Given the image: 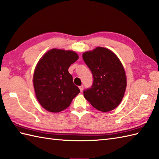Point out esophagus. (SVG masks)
Wrapping results in <instances>:
<instances>
[{
    "label": "esophagus",
    "instance_id": "34e87169",
    "mask_svg": "<svg viewBox=\"0 0 159 159\" xmlns=\"http://www.w3.org/2000/svg\"><path fill=\"white\" fill-rule=\"evenodd\" d=\"M79 89H80V91L81 92H82L83 91V90H84V86H79Z\"/></svg>",
    "mask_w": 159,
    "mask_h": 159
}]
</instances>
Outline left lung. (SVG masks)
<instances>
[{
	"label": "left lung",
	"mask_w": 159,
	"mask_h": 159,
	"mask_svg": "<svg viewBox=\"0 0 159 159\" xmlns=\"http://www.w3.org/2000/svg\"><path fill=\"white\" fill-rule=\"evenodd\" d=\"M84 61L93 75L91 88L84 91V96L93 106L102 112L115 109L120 103L126 87L124 67L114 52L97 47L84 52Z\"/></svg>",
	"instance_id": "obj_1"
}]
</instances>
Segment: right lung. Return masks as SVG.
Listing matches in <instances>:
<instances>
[{"label": "right lung", "mask_w": 159, "mask_h": 159, "mask_svg": "<svg viewBox=\"0 0 159 159\" xmlns=\"http://www.w3.org/2000/svg\"><path fill=\"white\" fill-rule=\"evenodd\" d=\"M78 58L73 51L52 49L38 62L33 86L37 99L47 111L56 113L64 110L80 93L68 71L70 65Z\"/></svg>", "instance_id": "obj_1"}]
</instances>
